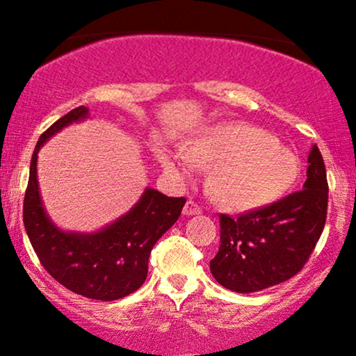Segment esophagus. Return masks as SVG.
I'll return each instance as SVG.
<instances>
[{"mask_svg": "<svg viewBox=\"0 0 356 356\" xmlns=\"http://www.w3.org/2000/svg\"><path fill=\"white\" fill-rule=\"evenodd\" d=\"M199 213H202V209H200L195 202H193V200H188L183 209V215H199Z\"/></svg>", "mask_w": 356, "mask_h": 356, "instance_id": "esophagus-1", "label": "esophagus"}]
</instances>
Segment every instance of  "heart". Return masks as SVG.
Wrapping results in <instances>:
<instances>
[{
	"label": "heart",
	"mask_w": 356,
	"mask_h": 356,
	"mask_svg": "<svg viewBox=\"0 0 356 356\" xmlns=\"http://www.w3.org/2000/svg\"><path fill=\"white\" fill-rule=\"evenodd\" d=\"M159 161L179 179L212 167L209 188L221 207L234 213L255 212L280 200L296 186L300 163L275 138L245 123H220L191 138L186 149L159 152Z\"/></svg>",
	"instance_id": "heart-1"
}]
</instances>
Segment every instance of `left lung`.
Segmentation results:
<instances>
[{
  "instance_id": "8db88e82",
  "label": "left lung",
  "mask_w": 356,
  "mask_h": 356,
  "mask_svg": "<svg viewBox=\"0 0 356 356\" xmlns=\"http://www.w3.org/2000/svg\"><path fill=\"white\" fill-rule=\"evenodd\" d=\"M326 213V167L315 144L302 191L236 218L220 215V249L210 271L218 284L239 293L291 280L310 259Z\"/></svg>"
}]
</instances>
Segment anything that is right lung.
Masks as SVG:
<instances>
[{
    "label": "right lung",
    "instance_id": "obj_1",
    "mask_svg": "<svg viewBox=\"0 0 356 356\" xmlns=\"http://www.w3.org/2000/svg\"><path fill=\"white\" fill-rule=\"evenodd\" d=\"M88 109L76 107L54 122L35 146L24 199L25 231L40 264L59 284L95 300H118L140 289L156 242L181 215L184 197H167L146 188L120 218L96 233H74L56 226L41 200L37 161L43 144L70 123L85 120Z\"/></svg>",
    "mask_w": 356,
    "mask_h": 356
}]
</instances>
